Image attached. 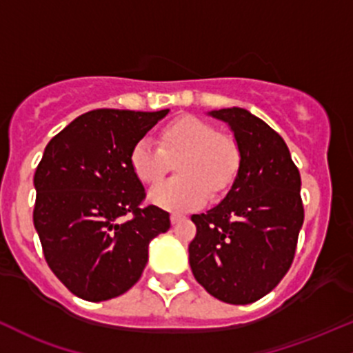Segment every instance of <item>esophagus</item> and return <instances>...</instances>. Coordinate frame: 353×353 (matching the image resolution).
<instances>
[{
  "mask_svg": "<svg viewBox=\"0 0 353 353\" xmlns=\"http://www.w3.org/2000/svg\"><path fill=\"white\" fill-rule=\"evenodd\" d=\"M184 218L181 214H170V223L172 224H177L179 223V221H183Z\"/></svg>",
  "mask_w": 353,
  "mask_h": 353,
  "instance_id": "1",
  "label": "esophagus"
}]
</instances>
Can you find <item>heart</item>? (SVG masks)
Masks as SVG:
<instances>
[{
    "label": "heart",
    "mask_w": 353,
    "mask_h": 353,
    "mask_svg": "<svg viewBox=\"0 0 353 353\" xmlns=\"http://www.w3.org/2000/svg\"><path fill=\"white\" fill-rule=\"evenodd\" d=\"M161 145L149 137L139 139L129 152V164L142 184L159 183L176 162L179 177L156 185L150 203L168 211L188 212L208 203L209 191L221 194L233 184L241 152L231 135L194 115L177 117L161 130Z\"/></svg>",
    "instance_id": "heart-1"
}]
</instances>
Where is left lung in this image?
<instances>
[{
	"instance_id": "8db88e82",
	"label": "left lung",
	"mask_w": 353,
	"mask_h": 353,
	"mask_svg": "<svg viewBox=\"0 0 353 353\" xmlns=\"http://www.w3.org/2000/svg\"><path fill=\"white\" fill-rule=\"evenodd\" d=\"M212 117L231 125L241 152L230 192L206 214H192L189 263L197 283L224 303L268 295L292 266L303 224L300 172L281 135L245 108Z\"/></svg>"
}]
</instances>
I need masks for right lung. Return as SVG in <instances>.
I'll return each instance as SVG.
<instances>
[{
  "label": "right lung",
  "instance_id": "right-lung-1",
  "mask_svg": "<svg viewBox=\"0 0 353 353\" xmlns=\"http://www.w3.org/2000/svg\"><path fill=\"white\" fill-rule=\"evenodd\" d=\"M168 112L97 108L45 147L33 177V224L46 265L82 300L132 288L149 243L170 228L168 211L144 204V185L129 164L132 145Z\"/></svg>",
  "mask_w": 353,
  "mask_h": 353
}]
</instances>
